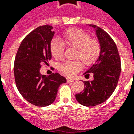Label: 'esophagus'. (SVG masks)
<instances>
[{
	"mask_svg": "<svg viewBox=\"0 0 134 134\" xmlns=\"http://www.w3.org/2000/svg\"><path fill=\"white\" fill-rule=\"evenodd\" d=\"M67 81L68 83H71V82H74V79H67Z\"/></svg>",
	"mask_w": 134,
	"mask_h": 134,
	"instance_id": "esophagus-1",
	"label": "esophagus"
}]
</instances>
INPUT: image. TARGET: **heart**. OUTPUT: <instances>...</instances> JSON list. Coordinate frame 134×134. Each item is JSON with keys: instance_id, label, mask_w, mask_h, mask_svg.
<instances>
[{"instance_id": "obj_1", "label": "heart", "mask_w": 134, "mask_h": 134, "mask_svg": "<svg viewBox=\"0 0 134 134\" xmlns=\"http://www.w3.org/2000/svg\"><path fill=\"white\" fill-rule=\"evenodd\" d=\"M65 43L69 47L76 49L75 58H79L86 65H93L100 55L101 48L97 39L91 38L90 35L81 29H70L64 33ZM52 55L57 60L62 59L65 46L57 38L52 39L50 45ZM60 71L66 76H72L81 69L79 60L67 61L60 65Z\"/></svg>"}]
</instances>
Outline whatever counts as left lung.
<instances>
[{
  "label": "left lung",
  "instance_id": "8db88e82",
  "mask_svg": "<svg viewBox=\"0 0 134 134\" xmlns=\"http://www.w3.org/2000/svg\"><path fill=\"white\" fill-rule=\"evenodd\" d=\"M88 26L95 29L100 45V55L83 73L85 77L93 74V80L83 81V91L75 97L81 105L93 107L107 100L116 88L121 73V60L117 46L110 35L96 25Z\"/></svg>",
  "mask_w": 134,
  "mask_h": 134
}]
</instances>
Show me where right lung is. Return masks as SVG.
Here are the masks:
<instances>
[{"instance_id": "obj_1", "label": "right lung", "mask_w": 134, "mask_h": 134, "mask_svg": "<svg viewBox=\"0 0 134 134\" xmlns=\"http://www.w3.org/2000/svg\"><path fill=\"white\" fill-rule=\"evenodd\" d=\"M53 27L43 25L29 33L19 46L14 64L16 86L20 94L31 104L46 107L53 103L58 88L67 79L58 73L40 74L43 63L52 58L50 45L55 34Z\"/></svg>"}]
</instances>
